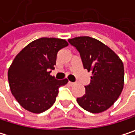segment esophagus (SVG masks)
Listing matches in <instances>:
<instances>
[{"mask_svg":"<svg viewBox=\"0 0 135 135\" xmlns=\"http://www.w3.org/2000/svg\"><path fill=\"white\" fill-rule=\"evenodd\" d=\"M68 83L70 84L71 86H74L75 84V83H73V82H71V81H69V82H68Z\"/></svg>","mask_w":135,"mask_h":135,"instance_id":"34e87169","label":"esophagus"}]
</instances>
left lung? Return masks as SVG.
Returning a JSON list of instances; mask_svg holds the SVG:
<instances>
[{
  "mask_svg": "<svg viewBox=\"0 0 135 135\" xmlns=\"http://www.w3.org/2000/svg\"><path fill=\"white\" fill-rule=\"evenodd\" d=\"M68 42L79 52L84 69L92 73L90 84L85 86V94L77 98V103L91 113L107 110L123 89V61L109 47L92 37L78 36Z\"/></svg>",
  "mask_w": 135,
  "mask_h": 135,
  "instance_id": "1",
  "label": "left lung"
}]
</instances>
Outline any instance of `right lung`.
I'll use <instances>...</instances> for the list:
<instances>
[{
	"label": "right lung",
	"mask_w": 135,
	"mask_h": 135,
	"mask_svg": "<svg viewBox=\"0 0 135 135\" xmlns=\"http://www.w3.org/2000/svg\"><path fill=\"white\" fill-rule=\"evenodd\" d=\"M64 39L43 37L30 44L16 55L8 71L12 95L25 110L39 114L51 107L59 88L68 83L50 75L56 65L57 53L67 47Z\"/></svg>",
	"instance_id": "add662e5"
}]
</instances>
